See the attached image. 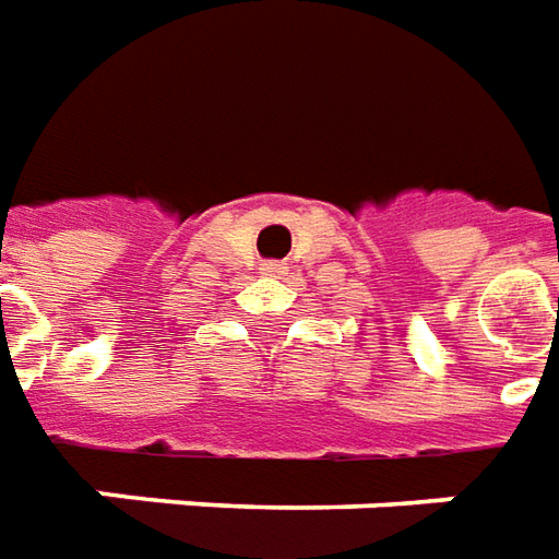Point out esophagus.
<instances>
[{
	"label": "esophagus",
	"mask_w": 559,
	"mask_h": 559,
	"mask_svg": "<svg viewBox=\"0 0 559 559\" xmlns=\"http://www.w3.org/2000/svg\"><path fill=\"white\" fill-rule=\"evenodd\" d=\"M287 272V263H278V260H266L263 263V275H284Z\"/></svg>",
	"instance_id": "obj_1"
}]
</instances>
